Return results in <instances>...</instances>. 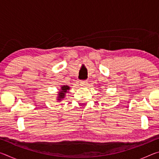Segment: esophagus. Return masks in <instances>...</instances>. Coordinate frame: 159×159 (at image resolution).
Instances as JSON below:
<instances>
[{
    "instance_id": "esophagus-1",
    "label": "esophagus",
    "mask_w": 159,
    "mask_h": 159,
    "mask_svg": "<svg viewBox=\"0 0 159 159\" xmlns=\"http://www.w3.org/2000/svg\"><path fill=\"white\" fill-rule=\"evenodd\" d=\"M88 82L87 81V80H80L79 81V85H80V86H86V85H88Z\"/></svg>"
}]
</instances>
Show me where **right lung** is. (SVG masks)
<instances>
[{"label": "right lung", "mask_w": 159, "mask_h": 159, "mask_svg": "<svg viewBox=\"0 0 159 159\" xmlns=\"http://www.w3.org/2000/svg\"><path fill=\"white\" fill-rule=\"evenodd\" d=\"M70 90V87L69 85H61L60 90H59L57 97V102H60L65 98L66 93H68V91Z\"/></svg>", "instance_id": "add662e5"}]
</instances>
